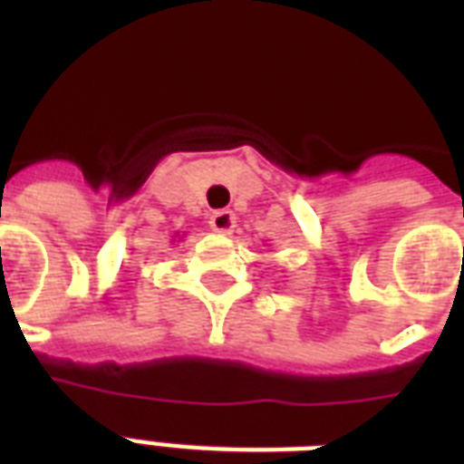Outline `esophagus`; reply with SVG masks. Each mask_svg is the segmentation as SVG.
Instances as JSON below:
<instances>
[{"instance_id":"obj_1","label":"esophagus","mask_w":464,"mask_h":464,"mask_svg":"<svg viewBox=\"0 0 464 464\" xmlns=\"http://www.w3.org/2000/svg\"><path fill=\"white\" fill-rule=\"evenodd\" d=\"M209 224L217 233H231L236 228V214L228 209H218L209 217Z\"/></svg>"}]
</instances>
